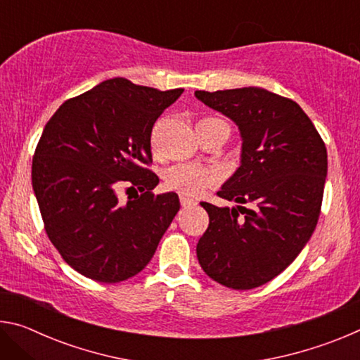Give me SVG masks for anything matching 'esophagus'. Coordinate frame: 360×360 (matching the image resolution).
Instances as JSON below:
<instances>
[{
    "instance_id": "34e87169",
    "label": "esophagus",
    "mask_w": 360,
    "mask_h": 360,
    "mask_svg": "<svg viewBox=\"0 0 360 360\" xmlns=\"http://www.w3.org/2000/svg\"><path fill=\"white\" fill-rule=\"evenodd\" d=\"M179 200H181V205L184 206V208H188V206H195V205H197V200L187 197V195H184V193L179 195Z\"/></svg>"
}]
</instances>
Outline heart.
<instances>
[{"instance_id": "1", "label": "heart", "mask_w": 360, "mask_h": 360, "mask_svg": "<svg viewBox=\"0 0 360 360\" xmlns=\"http://www.w3.org/2000/svg\"><path fill=\"white\" fill-rule=\"evenodd\" d=\"M217 179L216 169L197 163H178L165 172V184L184 195H198Z\"/></svg>"}]
</instances>
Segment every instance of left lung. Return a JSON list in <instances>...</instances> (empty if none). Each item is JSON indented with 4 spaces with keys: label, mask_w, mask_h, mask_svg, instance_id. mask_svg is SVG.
<instances>
[{
    "label": "left lung",
    "mask_w": 360,
    "mask_h": 360,
    "mask_svg": "<svg viewBox=\"0 0 360 360\" xmlns=\"http://www.w3.org/2000/svg\"><path fill=\"white\" fill-rule=\"evenodd\" d=\"M195 96L233 120L241 136L240 167L217 192L238 205L202 203L210 225L198 240V262L225 288H259L311 238L327 178L326 144L295 101L265 89L197 90Z\"/></svg>",
    "instance_id": "left-lung-1"
}]
</instances>
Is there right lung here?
Segmentation results:
<instances>
[{"label":"right lung","mask_w":360,"mask_h":360,"mask_svg":"<svg viewBox=\"0 0 360 360\" xmlns=\"http://www.w3.org/2000/svg\"><path fill=\"white\" fill-rule=\"evenodd\" d=\"M182 92L114 77L65 101L47 122L33 191L49 240L81 275L98 283L138 275L179 211L174 192L152 193L158 178L146 165L152 127ZM122 185L142 193L120 202Z\"/></svg>","instance_id":"1"}]
</instances>
